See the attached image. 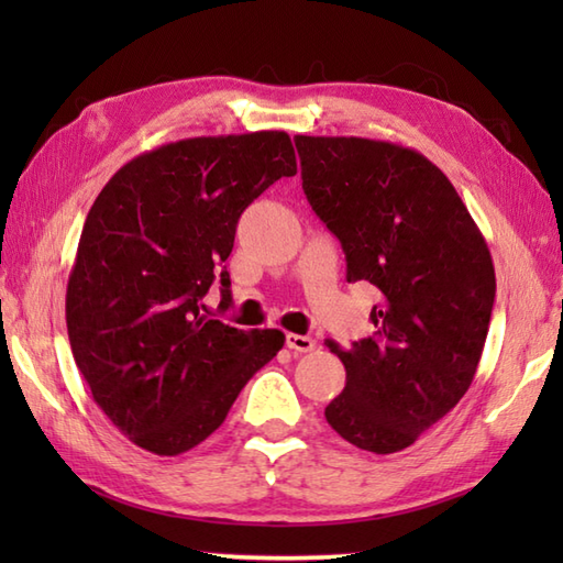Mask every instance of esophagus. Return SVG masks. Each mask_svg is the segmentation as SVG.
Masks as SVG:
<instances>
[{"label":"esophagus","mask_w":563,"mask_h":563,"mask_svg":"<svg viewBox=\"0 0 563 563\" xmlns=\"http://www.w3.org/2000/svg\"><path fill=\"white\" fill-rule=\"evenodd\" d=\"M285 345H288L290 351H295V353H309V351H314V339L312 336H300V333H288V336H285Z\"/></svg>","instance_id":"1"}]
</instances>
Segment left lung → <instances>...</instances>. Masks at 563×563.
<instances>
[{
	"label": "left lung",
	"mask_w": 563,
	"mask_h": 563,
	"mask_svg": "<svg viewBox=\"0 0 563 563\" xmlns=\"http://www.w3.org/2000/svg\"><path fill=\"white\" fill-rule=\"evenodd\" d=\"M309 206L339 236L349 283L382 292L375 333L341 349L327 421L351 445H413L470 389L496 297L492 251L450 178L421 152L367 137H295Z\"/></svg>",
	"instance_id": "obj_1"
}]
</instances>
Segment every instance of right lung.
<instances>
[{
    "label": "right lung",
    "instance_id": "right-lung-1",
    "mask_svg": "<svg viewBox=\"0 0 563 563\" xmlns=\"http://www.w3.org/2000/svg\"><path fill=\"white\" fill-rule=\"evenodd\" d=\"M290 135L188 137L142 152L103 186L67 280L71 355L93 401L159 457L194 450L230 413L251 375L283 349L278 329L242 331L202 314L236 222L280 176H295Z\"/></svg>",
    "mask_w": 563,
    "mask_h": 563
}]
</instances>
